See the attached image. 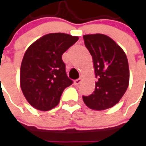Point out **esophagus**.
Here are the masks:
<instances>
[{"instance_id": "obj_1", "label": "esophagus", "mask_w": 146, "mask_h": 146, "mask_svg": "<svg viewBox=\"0 0 146 146\" xmlns=\"http://www.w3.org/2000/svg\"><path fill=\"white\" fill-rule=\"evenodd\" d=\"M82 80H83V78H82V77H80L79 79H77V80H76L74 81V84H75L76 85H79V84L81 83Z\"/></svg>"}]
</instances>
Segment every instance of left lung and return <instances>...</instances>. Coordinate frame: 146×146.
Here are the masks:
<instances>
[{
  "label": "left lung",
  "instance_id": "left-lung-1",
  "mask_svg": "<svg viewBox=\"0 0 146 146\" xmlns=\"http://www.w3.org/2000/svg\"><path fill=\"white\" fill-rule=\"evenodd\" d=\"M86 48L92 55L97 82L89 96H83L88 108L103 110L113 107L123 98L129 84L128 62L123 48L103 34L84 35Z\"/></svg>",
  "mask_w": 146,
  "mask_h": 146
}]
</instances>
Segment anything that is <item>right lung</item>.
<instances>
[{
  "label": "right lung",
  "mask_w": 146,
  "mask_h": 146,
  "mask_svg": "<svg viewBox=\"0 0 146 146\" xmlns=\"http://www.w3.org/2000/svg\"><path fill=\"white\" fill-rule=\"evenodd\" d=\"M79 40L65 33H50L33 42L26 50L20 68V86L28 103L47 111L60 102L72 80L66 73L62 56Z\"/></svg>",
  "instance_id": "1"
}]
</instances>
